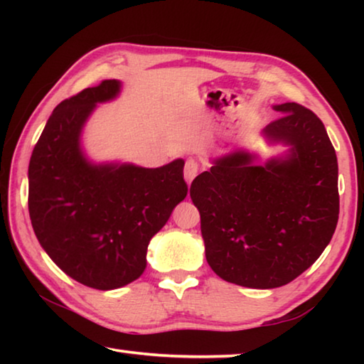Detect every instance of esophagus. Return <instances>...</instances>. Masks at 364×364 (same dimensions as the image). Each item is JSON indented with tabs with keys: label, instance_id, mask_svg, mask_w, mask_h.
I'll list each match as a JSON object with an SVG mask.
<instances>
[{
	"label": "esophagus",
	"instance_id": "esophagus-1",
	"mask_svg": "<svg viewBox=\"0 0 364 364\" xmlns=\"http://www.w3.org/2000/svg\"><path fill=\"white\" fill-rule=\"evenodd\" d=\"M199 164H197L194 159L186 160V165H184V180L188 181V184H191V181L194 180L197 173H199Z\"/></svg>",
	"mask_w": 364,
	"mask_h": 364
}]
</instances>
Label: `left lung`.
Here are the masks:
<instances>
[{
	"label": "left lung",
	"instance_id": "1",
	"mask_svg": "<svg viewBox=\"0 0 364 364\" xmlns=\"http://www.w3.org/2000/svg\"><path fill=\"white\" fill-rule=\"evenodd\" d=\"M263 134L291 146L284 160L252 164L232 152L191 184L200 213L205 258L221 279L273 289L310 268L331 242L338 220L337 156L323 122L297 102Z\"/></svg>",
	"mask_w": 364,
	"mask_h": 364
}]
</instances>
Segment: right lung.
Masks as SVG:
<instances>
[{"label": "right lung", "mask_w": 364, "mask_h": 364, "mask_svg": "<svg viewBox=\"0 0 364 364\" xmlns=\"http://www.w3.org/2000/svg\"><path fill=\"white\" fill-rule=\"evenodd\" d=\"M117 80L64 100L53 110L28 165V213L41 247L83 286L110 291L138 279L151 237L188 194L184 160L160 168L93 165L80 133Z\"/></svg>", "instance_id": "1"}]
</instances>
